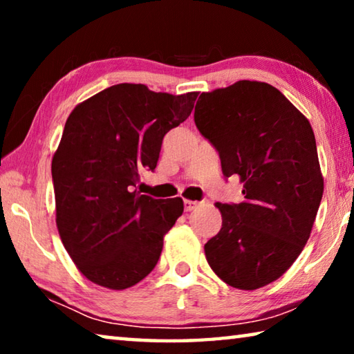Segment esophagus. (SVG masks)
<instances>
[{
    "label": "esophagus",
    "mask_w": 354,
    "mask_h": 354,
    "mask_svg": "<svg viewBox=\"0 0 354 354\" xmlns=\"http://www.w3.org/2000/svg\"><path fill=\"white\" fill-rule=\"evenodd\" d=\"M198 206V201H192V200H184V209L187 212H190V211H194V209Z\"/></svg>",
    "instance_id": "obj_1"
}]
</instances>
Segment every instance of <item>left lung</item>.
I'll list each match as a JSON object with an SVG mask.
<instances>
[{
    "mask_svg": "<svg viewBox=\"0 0 354 354\" xmlns=\"http://www.w3.org/2000/svg\"><path fill=\"white\" fill-rule=\"evenodd\" d=\"M194 117L245 196L239 205L215 203L223 221L205 245L207 263L227 286L259 289L289 270L313 231L323 195L313 127L259 81L203 92Z\"/></svg>",
    "mask_w": 354,
    "mask_h": 354,
    "instance_id": "1",
    "label": "left lung"
}]
</instances>
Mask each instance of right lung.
<instances>
[{
	"instance_id": "1",
	"label": "right lung",
	"mask_w": 354,
	"mask_h": 354,
	"mask_svg": "<svg viewBox=\"0 0 354 354\" xmlns=\"http://www.w3.org/2000/svg\"><path fill=\"white\" fill-rule=\"evenodd\" d=\"M198 92L170 95L117 84L77 104L53 156L56 225L84 277L123 290L149 274L164 236L184 211L181 198L140 195L164 136L190 115Z\"/></svg>"
}]
</instances>
